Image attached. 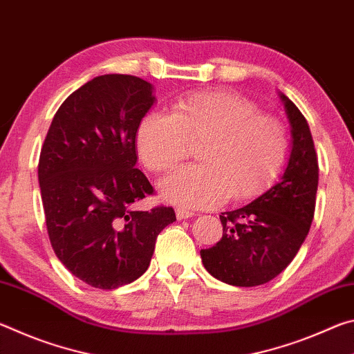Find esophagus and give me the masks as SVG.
Listing matches in <instances>:
<instances>
[{
  "label": "esophagus",
  "instance_id": "obj_1",
  "mask_svg": "<svg viewBox=\"0 0 354 354\" xmlns=\"http://www.w3.org/2000/svg\"><path fill=\"white\" fill-rule=\"evenodd\" d=\"M194 212L192 211H187V209H181V207H178L176 209V217H178V220H184V218H190V217H194Z\"/></svg>",
  "mask_w": 354,
  "mask_h": 354
}]
</instances>
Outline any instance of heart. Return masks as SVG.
<instances>
[{
  "mask_svg": "<svg viewBox=\"0 0 354 354\" xmlns=\"http://www.w3.org/2000/svg\"><path fill=\"white\" fill-rule=\"evenodd\" d=\"M203 142L200 165L183 167L160 184L167 200L184 207H214L248 200L268 187L289 156L281 120L231 92H198L179 100L171 113L148 112L136 131V149L151 171H167Z\"/></svg>",
  "mask_w": 354,
  "mask_h": 354,
  "instance_id": "obj_1",
  "label": "heart"
}]
</instances>
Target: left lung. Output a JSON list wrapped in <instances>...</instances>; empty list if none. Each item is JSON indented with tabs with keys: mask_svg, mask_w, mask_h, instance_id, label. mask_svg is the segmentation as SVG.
Returning <instances> with one entry per match:
<instances>
[{
	"mask_svg": "<svg viewBox=\"0 0 354 354\" xmlns=\"http://www.w3.org/2000/svg\"><path fill=\"white\" fill-rule=\"evenodd\" d=\"M292 124V153L283 178L250 205L220 215L223 236L201 250L214 278L237 287L266 284L289 266L315 211L319 160L306 118L281 95Z\"/></svg>",
	"mask_w": 354,
	"mask_h": 354,
	"instance_id": "left-lung-1",
	"label": "left lung"
}]
</instances>
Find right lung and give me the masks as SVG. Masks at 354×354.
<instances>
[{
    "mask_svg": "<svg viewBox=\"0 0 354 354\" xmlns=\"http://www.w3.org/2000/svg\"><path fill=\"white\" fill-rule=\"evenodd\" d=\"M154 103L151 84L103 75L59 107L39 159L51 247L67 270L97 289H117L147 272L173 207L137 211L154 194L136 169V131Z\"/></svg>",
    "mask_w": 354,
    "mask_h": 354,
    "instance_id": "add662e5",
    "label": "right lung"
}]
</instances>
